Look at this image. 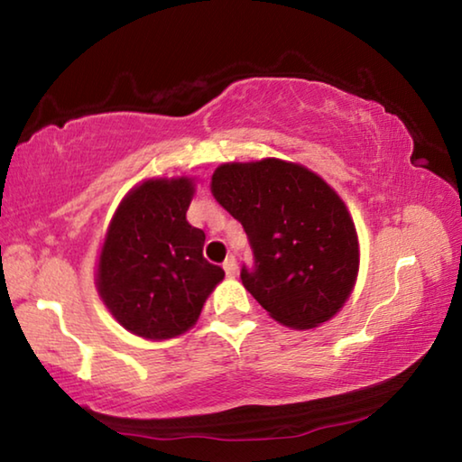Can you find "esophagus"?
<instances>
[{
	"mask_svg": "<svg viewBox=\"0 0 462 462\" xmlns=\"http://www.w3.org/2000/svg\"><path fill=\"white\" fill-rule=\"evenodd\" d=\"M224 271H226V275L228 277H236V259H234V256H228V259L224 261Z\"/></svg>",
	"mask_w": 462,
	"mask_h": 462,
	"instance_id": "esophagus-1",
	"label": "esophagus"
}]
</instances>
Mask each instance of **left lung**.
I'll return each instance as SVG.
<instances>
[{
  "mask_svg": "<svg viewBox=\"0 0 462 462\" xmlns=\"http://www.w3.org/2000/svg\"><path fill=\"white\" fill-rule=\"evenodd\" d=\"M209 189L246 232L254 267H242V285L275 322L310 330L338 314L361 250L346 203L322 177L281 159L224 162Z\"/></svg>",
  "mask_w": 462,
  "mask_h": 462,
  "instance_id": "1",
  "label": "left lung"
}]
</instances>
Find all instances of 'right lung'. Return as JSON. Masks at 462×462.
<instances>
[{
	"label": "right lung",
	"instance_id": "add662e5",
	"mask_svg": "<svg viewBox=\"0 0 462 462\" xmlns=\"http://www.w3.org/2000/svg\"><path fill=\"white\" fill-rule=\"evenodd\" d=\"M191 177L146 179L109 222L96 267L97 293L116 322L144 340L191 330L224 271L203 259L206 234L187 222Z\"/></svg>",
	"mask_w": 462,
	"mask_h": 462
}]
</instances>
